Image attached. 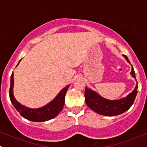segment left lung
Listing matches in <instances>:
<instances>
[{
  "label": "left lung",
  "mask_w": 147,
  "mask_h": 147,
  "mask_svg": "<svg viewBox=\"0 0 147 147\" xmlns=\"http://www.w3.org/2000/svg\"><path fill=\"white\" fill-rule=\"evenodd\" d=\"M123 57L130 63L128 57L125 55H123ZM131 75L135 78V72L132 66ZM137 88L138 84H137L134 90L126 97L118 100H109L103 98L96 92L86 87L84 91L85 102L87 106L96 113L105 116H116L125 112L133 105L137 94Z\"/></svg>",
  "instance_id": "1"
}]
</instances>
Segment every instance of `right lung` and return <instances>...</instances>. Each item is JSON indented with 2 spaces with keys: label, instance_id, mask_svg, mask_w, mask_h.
<instances>
[{
  "label": "right lung",
  "instance_id": "add662e5",
  "mask_svg": "<svg viewBox=\"0 0 147 147\" xmlns=\"http://www.w3.org/2000/svg\"><path fill=\"white\" fill-rule=\"evenodd\" d=\"M20 62V60L19 61V63ZM13 84H14V80H13V72L11 77H10V87L9 91L10 101L13 106L15 107L16 110L20 113V115L23 117L32 121H45L55 117L61 112L64 107L65 94H66L67 90L69 86V84L64 87L56 96L55 98L53 101L49 102L45 106L38 108V109H31V108L23 106L16 100L13 92Z\"/></svg>",
  "mask_w": 147,
  "mask_h": 147
}]
</instances>
